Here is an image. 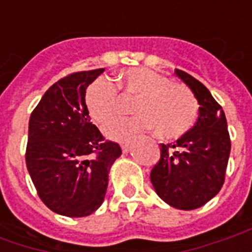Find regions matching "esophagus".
<instances>
[{
    "label": "esophagus",
    "instance_id": "obj_1",
    "mask_svg": "<svg viewBox=\"0 0 252 252\" xmlns=\"http://www.w3.org/2000/svg\"><path fill=\"white\" fill-rule=\"evenodd\" d=\"M121 150H123V153H126L128 150H129V146H131V142L128 140V142H121Z\"/></svg>",
    "mask_w": 252,
    "mask_h": 252
}]
</instances>
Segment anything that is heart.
Instances as JSON below:
<instances>
[{
  "label": "heart",
  "mask_w": 252,
  "mask_h": 252,
  "mask_svg": "<svg viewBox=\"0 0 252 252\" xmlns=\"http://www.w3.org/2000/svg\"><path fill=\"white\" fill-rule=\"evenodd\" d=\"M119 93L117 94V92ZM133 101L137 116L113 123L106 128L112 139H126L137 132L157 129L163 139H177L194 126L198 104L194 94L181 83L147 67H133L119 74L115 86L105 79L89 85L85 102L90 117L106 126L124 110V102Z\"/></svg>",
  "instance_id": "1"
}]
</instances>
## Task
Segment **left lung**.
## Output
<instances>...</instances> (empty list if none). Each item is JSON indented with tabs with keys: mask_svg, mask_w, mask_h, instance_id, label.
Returning a JSON list of instances; mask_svg holds the SVG:
<instances>
[{
	"mask_svg": "<svg viewBox=\"0 0 252 252\" xmlns=\"http://www.w3.org/2000/svg\"><path fill=\"white\" fill-rule=\"evenodd\" d=\"M200 104L195 126L174 144H160V158L151 170L157 194L169 205L191 211L220 191L231 151L227 119L221 105L194 77L175 68Z\"/></svg>",
	"mask_w": 252,
	"mask_h": 252,
	"instance_id": "8db88e82",
	"label": "left lung"
}]
</instances>
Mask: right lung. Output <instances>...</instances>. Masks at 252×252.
<instances>
[{
	"mask_svg": "<svg viewBox=\"0 0 252 252\" xmlns=\"http://www.w3.org/2000/svg\"><path fill=\"white\" fill-rule=\"evenodd\" d=\"M104 68L78 71L47 90L30 117L25 163L47 208L89 216L104 201L110 166L121 155L90 121L85 94Z\"/></svg>",
	"mask_w": 252,
	"mask_h": 252,
	"instance_id": "add662e5",
	"label": "right lung"
}]
</instances>
